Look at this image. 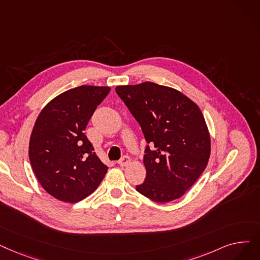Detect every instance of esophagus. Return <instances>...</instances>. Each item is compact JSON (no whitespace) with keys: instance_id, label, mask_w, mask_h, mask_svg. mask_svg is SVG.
<instances>
[{"instance_id":"esophagus-1","label":"esophagus","mask_w":260,"mask_h":260,"mask_svg":"<svg viewBox=\"0 0 260 260\" xmlns=\"http://www.w3.org/2000/svg\"><path fill=\"white\" fill-rule=\"evenodd\" d=\"M129 161H131L129 156L124 155V156L121 158V159L118 161V164H119L121 167H125V166H127V165L129 164Z\"/></svg>"}]
</instances>
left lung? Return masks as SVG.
Instances as JSON below:
<instances>
[{
  "mask_svg": "<svg viewBox=\"0 0 260 260\" xmlns=\"http://www.w3.org/2000/svg\"><path fill=\"white\" fill-rule=\"evenodd\" d=\"M116 92L139 123L148 145L146 176L136 190L157 203L182 197L207 166L210 137L198 105L172 88L145 82Z\"/></svg>",
  "mask_w": 260,
  "mask_h": 260,
  "instance_id": "8db88e82",
  "label": "left lung"
}]
</instances>
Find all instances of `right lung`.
<instances>
[{
    "mask_svg": "<svg viewBox=\"0 0 260 260\" xmlns=\"http://www.w3.org/2000/svg\"><path fill=\"white\" fill-rule=\"evenodd\" d=\"M109 87L80 86L53 99L39 114L29 140V161L43 189L76 203L91 194L108 167L96 156L85 129Z\"/></svg>",
    "mask_w": 260,
    "mask_h": 260,
    "instance_id": "add662e5",
    "label": "right lung"
}]
</instances>
